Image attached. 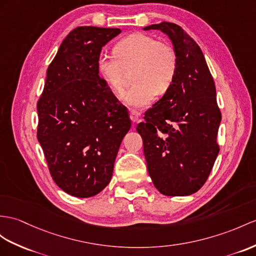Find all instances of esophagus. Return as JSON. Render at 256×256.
<instances>
[{
  "mask_svg": "<svg viewBox=\"0 0 256 256\" xmlns=\"http://www.w3.org/2000/svg\"><path fill=\"white\" fill-rule=\"evenodd\" d=\"M130 120L132 122H138L140 120V113L138 110H130Z\"/></svg>",
  "mask_w": 256,
  "mask_h": 256,
  "instance_id": "34e87169",
  "label": "esophagus"
}]
</instances>
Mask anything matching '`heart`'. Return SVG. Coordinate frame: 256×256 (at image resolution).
Returning <instances> with one entry per match:
<instances>
[{
    "label": "heart",
    "mask_w": 256,
    "mask_h": 256,
    "mask_svg": "<svg viewBox=\"0 0 256 256\" xmlns=\"http://www.w3.org/2000/svg\"><path fill=\"white\" fill-rule=\"evenodd\" d=\"M96 68L116 94L122 92L130 72L134 84L124 92V102L132 108H144L156 94L163 96L170 89L178 70V58L170 44L136 32L118 41L113 48V56H100Z\"/></svg>",
    "instance_id": "1"
}]
</instances>
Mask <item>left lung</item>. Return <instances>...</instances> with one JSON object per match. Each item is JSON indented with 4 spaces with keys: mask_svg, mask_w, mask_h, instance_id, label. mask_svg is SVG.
<instances>
[{
    "mask_svg": "<svg viewBox=\"0 0 256 256\" xmlns=\"http://www.w3.org/2000/svg\"><path fill=\"white\" fill-rule=\"evenodd\" d=\"M143 29L166 34L178 58L170 89L136 126L148 172L162 194L190 196L206 182L220 152L214 79L200 46L178 24L163 22Z\"/></svg>",
    "mask_w": 256,
    "mask_h": 256,
    "instance_id": "8db88e82",
    "label": "left lung"
}]
</instances>
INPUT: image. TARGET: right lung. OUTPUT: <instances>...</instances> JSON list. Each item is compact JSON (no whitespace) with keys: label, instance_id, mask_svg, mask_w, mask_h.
<instances>
[{"label":"right lung","instance_id":"right-lung-1","mask_svg":"<svg viewBox=\"0 0 256 256\" xmlns=\"http://www.w3.org/2000/svg\"><path fill=\"white\" fill-rule=\"evenodd\" d=\"M120 32L92 26L70 31L48 68L36 104V136L50 174L72 196H93L110 184L132 127L127 108L96 68L102 48Z\"/></svg>","mask_w":256,"mask_h":256}]
</instances>
